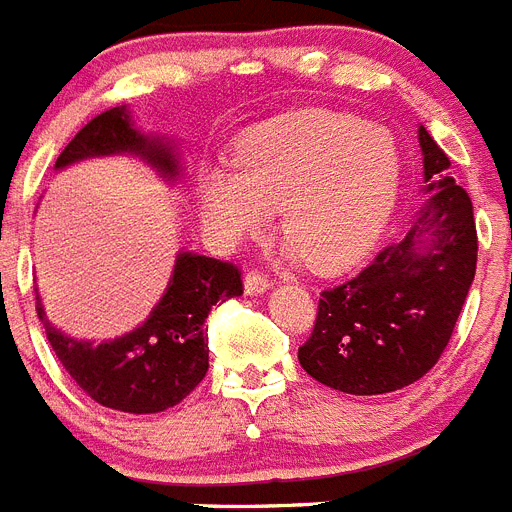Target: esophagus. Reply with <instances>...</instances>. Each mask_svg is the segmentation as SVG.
Segmentation results:
<instances>
[{
	"label": "esophagus",
	"instance_id": "34e87169",
	"mask_svg": "<svg viewBox=\"0 0 512 512\" xmlns=\"http://www.w3.org/2000/svg\"><path fill=\"white\" fill-rule=\"evenodd\" d=\"M273 286V283L268 281V275H262L257 273V270H250V273L244 275V291L250 293H262V291H268V288Z\"/></svg>",
	"mask_w": 512,
	"mask_h": 512
}]
</instances>
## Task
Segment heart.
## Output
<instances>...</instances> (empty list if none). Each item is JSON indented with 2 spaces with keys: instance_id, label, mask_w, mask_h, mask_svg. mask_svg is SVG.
I'll return each mask as SVG.
<instances>
[{
  "instance_id": "1",
  "label": "heart",
  "mask_w": 512,
  "mask_h": 512,
  "mask_svg": "<svg viewBox=\"0 0 512 512\" xmlns=\"http://www.w3.org/2000/svg\"><path fill=\"white\" fill-rule=\"evenodd\" d=\"M399 188V151L353 115L304 113L257 126L231 154V170L198 180V203L219 237L262 229L270 208L281 234L317 273L361 260L379 239Z\"/></svg>"
}]
</instances>
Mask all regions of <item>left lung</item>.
Instances as JSON below:
<instances>
[{
	"instance_id": "1",
	"label": "left lung",
	"mask_w": 512,
	"mask_h": 512,
	"mask_svg": "<svg viewBox=\"0 0 512 512\" xmlns=\"http://www.w3.org/2000/svg\"><path fill=\"white\" fill-rule=\"evenodd\" d=\"M428 201L407 237L368 268L322 291L299 363L311 379L345 394H386L415 384L446 350L477 270L471 198L451 159L420 126Z\"/></svg>"
}]
</instances>
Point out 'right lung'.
Here are the masks:
<instances>
[{
    "label": "right lung",
    "mask_w": 512,
    "mask_h": 512,
    "mask_svg": "<svg viewBox=\"0 0 512 512\" xmlns=\"http://www.w3.org/2000/svg\"><path fill=\"white\" fill-rule=\"evenodd\" d=\"M110 154L146 159L167 180L180 175L172 144L136 131L126 105L92 118L61 151L56 170ZM231 296H242V270L237 265L180 252L159 304L128 335L100 345L74 340L48 322L41 299H35V311L56 358L87 397L110 410L151 415L180 404L201 384L208 371L206 319L213 306Z\"/></svg>",
    "instance_id": "right-lung-1"
}]
</instances>
